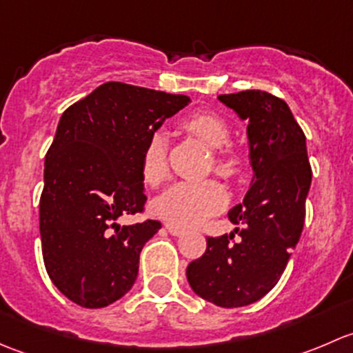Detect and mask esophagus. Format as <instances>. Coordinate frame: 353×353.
<instances>
[{"label":"esophagus","mask_w":353,"mask_h":353,"mask_svg":"<svg viewBox=\"0 0 353 353\" xmlns=\"http://www.w3.org/2000/svg\"><path fill=\"white\" fill-rule=\"evenodd\" d=\"M165 229H167V232H169V234H172V236H181V234L184 232V230L181 229V227L174 225V223H169V222L165 223Z\"/></svg>","instance_id":"1"}]
</instances>
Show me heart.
<instances>
[{
  "mask_svg": "<svg viewBox=\"0 0 353 353\" xmlns=\"http://www.w3.org/2000/svg\"><path fill=\"white\" fill-rule=\"evenodd\" d=\"M184 131L198 138L212 148L213 170L225 179H236L244 170L241 152L227 145L230 141V128L222 116L212 110H198L181 123ZM145 184L157 188L167 179V140L162 133L148 138L140 162ZM227 203V191L219 181L206 179L198 183H177L155 198L157 216L177 227H196L219 213Z\"/></svg>",
  "mask_w": 353,
  "mask_h": 353,
  "instance_id": "b5f03b06",
  "label": "heart"
}]
</instances>
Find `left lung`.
Here are the masks:
<instances>
[{
  "label": "left lung",
  "mask_w": 353,
  "mask_h": 353,
  "mask_svg": "<svg viewBox=\"0 0 353 353\" xmlns=\"http://www.w3.org/2000/svg\"><path fill=\"white\" fill-rule=\"evenodd\" d=\"M248 121L251 188L229 212L234 232L206 239L188 265L196 295L220 307H243L265 297L282 276L299 243L311 188L305 134L285 101L261 90L219 95Z\"/></svg>",
  "instance_id": "left-lung-1"
}]
</instances>
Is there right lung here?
Instances as JSON below:
<instances>
[{
    "instance_id": "obj_1",
    "label": "right lung",
    "mask_w": 353,
    "mask_h": 353,
    "mask_svg": "<svg viewBox=\"0 0 353 353\" xmlns=\"http://www.w3.org/2000/svg\"><path fill=\"white\" fill-rule=\"evenodd\" d=\"M188 102L108 81L63 112L46 154L39 219L49 279L74 304L105 307L133 287L141 249L162 223L121 227L117 219L145 210L143 148Z\"/></svg>"
}]
</instances>
